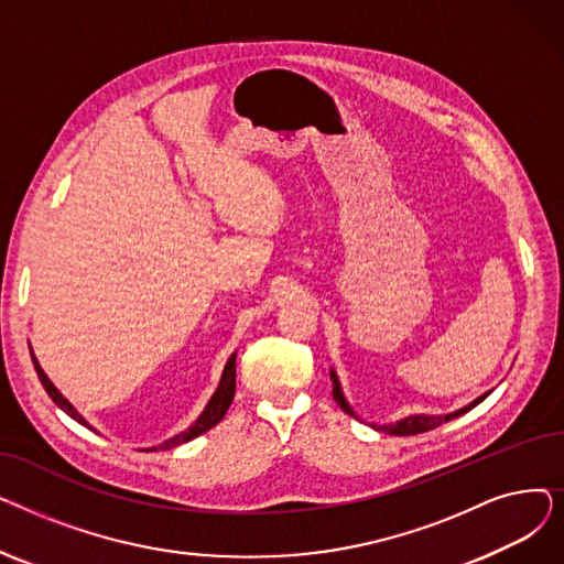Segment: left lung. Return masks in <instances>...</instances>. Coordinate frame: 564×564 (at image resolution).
Segmentation results:
<instances>
[{
	"instance_id": "left-lung-1",
	"label": "left lung",
	"mask_w": 564,
	"mask_h": 564,
	"mask_svg": "<svg viewBox=\"0 0 564 564\" xmlns=\"http://www.w3.org/2000/svg\"><path fill=\"white\" fill-rule=\"evenodd\" d=\"M332 383H334V400L340 404V409H343L345 413H349V416L359 419L357 413H354V409L349 406V402L345 400V395H343V389H340V381H338L336 370H332ZM489 393H491V391H489ZM489 393L480 395L478 400H473V402H470V404H466L464 409H457V411H453V413H446V416H427V413H416V416H406V419H402V421H398V423H393V425H372V427H375V430H379V432L395 434V436L423 434V432H430V430H434V427H438V425H443V423H448V421H453V419L462 416V413L470 411L473 406H478V404H480Z\"/></svg>"
}]
</instances>
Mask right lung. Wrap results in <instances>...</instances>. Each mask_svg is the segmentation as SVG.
Listing matches in <instances>:
<instances>
[{
	"label": "right lung",
	"mask_w": 564,
	"mask_h": 564,
	"mask_svg": "<svg viewBox=\"0 0 564 564\" xmlns=\"http://www.w3.org/2000/svg\"><path fill=\"white\" fill-rule=\"evenodd\" d=\"M235 357H237V354H230V359L226 361V368H224V372H221V381H219V387H217L215 395L210 398V402L205 404L203 413L194 421V425H189V427H187L185 432H181V434H175L173 438H166L164 443H160V446L145 448V453H153V451H171V448H175V446H183V443L196 438L198 434H203V432H207V430H213V427L226 416V411H228V406H230V402H232V398H235ZM32 361H34V368H36V375H39V379H41V383H43V389H45L47 395L54 400V404H56L58 409H62V411H66L68 416H70L73 421H77L79 425H84V427H88V430H94L91 425L86 423V419L82 416V413L62 395V391H58V389L54 387V383L50 381V377L43 372L41 364L36 361L34 351H32Z\"/></svg>",
	"instance_id": "obj_1"
}]
</instances>
